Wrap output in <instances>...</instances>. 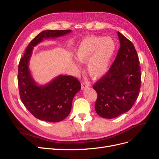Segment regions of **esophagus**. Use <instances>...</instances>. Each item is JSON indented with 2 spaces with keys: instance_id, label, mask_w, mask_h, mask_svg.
<instances>
[{
  "instance_id": "obj_1",
  "label": "esophagus",
  "mask_w": 159,
  "mask_h": 159,
  "mask_svg": "<svg viewBox=\"0 0 159 159\" xmlns=\"http://www.w3.org/2000/svg\"><path fill=\"white\" fill-rule=\"evenodd\" d=\"M89 87V85L86 83H81V89H85Z\"/></svg>"
}]
</instances>
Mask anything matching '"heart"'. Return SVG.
<instances>
[{
    "instance_id": "obj_1",
    "label": "heart",
    "mask_w": 159,
    "mask_h": 159,
    "mask_svg": "<svg viewBox=\"0 0 159 159\" xmlns=\"http://www.w3.org/2000/svg\"><path fill=\"white\" fill-rule=\"evenodd\" d=\"M116 49V42L111 37L89 36L80 42L75 50V57L81 63L88 61L89 75L99 79L107 73Z\"/></svg>"
}]
</instances>
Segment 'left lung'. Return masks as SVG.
<instances>
[{
    "label": "left lung",
    "instance_id": "obj_1",
    "mask_svg": "<svg viewBox=\"0 0 159 159\" xmlns=\"http://www.w3.org/2000/svg\"><path fill=\"white\" fill-rule=\"evenodd\" d=\"M119 49L108 72L93 85L98 93L95 109L99 116L113 119L131 109L141 88V67L133 43L117 32Z\"/></svg>",
    "mask_w": 159,
    "mask_h": 159
}]
</instances>
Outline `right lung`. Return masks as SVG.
<instances>
[{
    "mask_svg": "<svg viewBox=\"0 0 159 159\" xmlns=\"http://www.w3.org/2000/svg\"><path fill=\"white\" fill-rule=\"evenodd\" d=\"M71 32V30L42 31L30 42L19 62L18 82L20 99L26 108L42 121L56 123L68 117L72 101L80 90L81 84L73 76L60 75L47 84L38 85L29 69L32 50L44 39L64 36Z\"/></svg>",
    "mask_w": 159,
    "mask_h": 159,
    "instance_id": "obj_1",
    "label": "right lung"
}]
</instances>
